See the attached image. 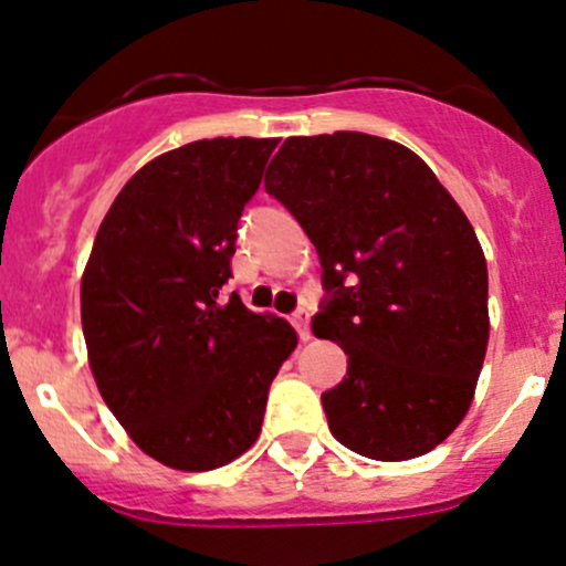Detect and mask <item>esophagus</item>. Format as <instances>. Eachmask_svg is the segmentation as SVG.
<instances>
[{
	"instance_id": "34e87169",
	"label": "esophagus",
	"mask_w": 566,
	"mask_h": 566,
	"mask_svg": "<svg viewBox=\"0 0 566 566\" xmlns=\"http://www.w3.org/2000/svg\"><path fill=\"white\" fill-rule=\"evenodd\" d=\"M308 319H312L308 308H298V312L293 314V325H295V331H298L301 342H308V338H312V328H308Z\"/></svg>"
}]
</instances>
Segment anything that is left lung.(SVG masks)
Instances as JSON below:
<instances>
[{"label":"left lung","instance_id":"obj_1","mask_svg":"<svg viewBox=\"0 0 566 566\" xmlns=\"http://www.w3.org/2000/svg\"><path fill=\"white\" fill-rule=\"evenodd\" d=\"M323 265L314 336L349 355L323 392L331 433L374 461L442 444L469 412L488 349V268L433 170L366 133L287 138L265 174Z\"/></svg>","mask_w":566,"mask_h":566}]
</instances>
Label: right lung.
I'll return each instance as SVG.
<instances>
[{"instance_id":"obj_1","label":"right lung","mask_w":566,"mask_h":566,"mask_svg":"<svg viewBox=\"0 0 566 566\" xmlns=\"http://www.w3.org/2000/svg\"><path fill=\"white\" fill-rule=\"evenodd\" d=\"M276 138L195 140L146 163L99 224L81 279L94 382L154 461L208 472L260 437L293 325L233 293L235 230Z\"/></svg>"}]
</instances>
